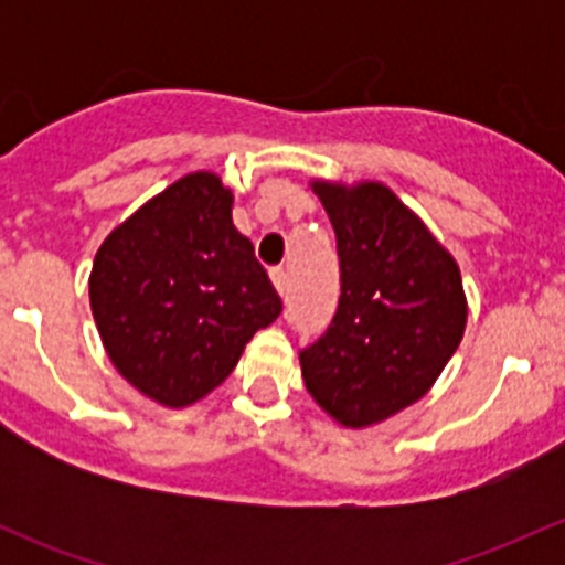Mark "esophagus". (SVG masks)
Returning <instances> with one entry per match:
<instances>
[{
  "instance_id": "esophagus-1",
  "label": "esophagus",
  "mask_w": 565,
  "mask_h": 565,
  "mask_svg": "<svg viewBox=\"0 0 565 565\" xmlns=\"http://www.w3.org/2000/svg\"><path fill=\"white\" fill-rule=\"evenodd\" d=\"M270 278H273V287L278 289V295H287V287H289V281H287V270H284V267H273L270 270Z\"/></svg>"
}]
</instances>
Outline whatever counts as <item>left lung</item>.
<instances>
[{"instance_id":"left-lung-1","label":"left lung","mask_w":565,"mask_h":565,"mask_svg":"<svg viewBox=\"0 0 565 565\" xmlns=\"http://www.w3.org/2000/svg\"><path fill=\"white\" fill-rule=\"evenodd\" d=\"M315 193L335 232L341 295L300 369L319 407L361 429L440 377L465 333V289L454 256L385 185L317 182Z\"/></svg>"}]
</instances>
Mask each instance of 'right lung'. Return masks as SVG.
<instances>
[{
	"label": "right lung",
	"mask_w": 565,
	"mask_h": 565,
	"mask_svg": "<svg viewBox=\"0 0 565 565\" xmlns=\"http://www.w3.org/2000/svg\"><path fill=\"white\" fill-rule=\"evenodd\" d=\"M89 303L117 372L167 407L218 388L284 309L210 172L177 180L106 237Z\"/></svg>",
	"instance_id": "add662e5"
}]
</instances>
